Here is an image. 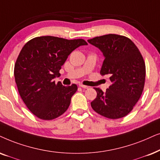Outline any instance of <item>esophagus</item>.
I'll return each mask as SVG.
<instances>
[{
    "label": "esophagus",
    "instance_id": "esophagus-1",
    "mask_svg": "<svg viewBox=\"0 0 160 160\" xmlns=\"http://www.w3.org/2000/svg\"><path fill=\"white\" fill-rule=\"evenodd\" d=\"M79 87H80V88H84V89H88V86H86V85H83L82 84H79Z\"/></svg>",
    "mask_w": 160,
    "mask_h": 160
}]
</instances>
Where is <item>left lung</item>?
I'll return each mask as SVG.
<instances>
[{
  "mask_svg": "<svg viewBox=\"0 0 160 160\" xmlns=\"http://www.w3.org/2000/svg\"><path fill=\"white\" fill-rule=\"evenodd\" d=\"M88 41L102 52L104 60L100 73L107 75L111 82L105 92L95 88L97 97L91 102V107L103 117L123 118L133 109L143 90V58L134 43L124 36L110 34Z\"/></svg>",
  "mask_w": 160,
  "mask_h": 160,
  "instance_id": "1",
  "label": "left lung"
}]
</instances>
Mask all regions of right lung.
Here are the masks:
<instances>
[{"instance_id":"right-lung-1","label":"right lung","mask_w":160,"mask_h":160,"mask_svg":"<svg viewBox=\"0 0 160 160\" xmlns=\"http://www.w3.org/2000/svg\"><path fill=\"white\" fill-rule=\"evenodd\" d=\"M88 43L82 39H66L43 36L22 47L14 65L18 92L28 109L42 120H53L69 107L77 85L65 87L53 78L72 51Z\"/></svg>"}]
</instances>
